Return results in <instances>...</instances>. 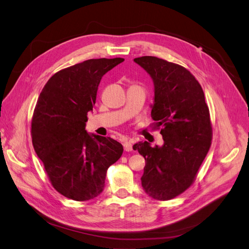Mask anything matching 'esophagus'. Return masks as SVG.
Returning <instances> with one entry per match:
<instances>
[{
    "mask_svg": "<svg viewBox=\"0 0 249 249\" xmlns=\"http://www.w3.org/2000/svg\"><path fill=\"white\" fill-rule=\"evenodd\" d=\"M124 148L125 152H131V150L133 149V147H132V143H131L130 141H125V142H124Z\"/></svg>",
    "mask_w": 249,
    "mask_h": 249,
    "instance_id": "1",
    "label": "esophagus"
}]
</instances>
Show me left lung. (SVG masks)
Segmentation results:
<instances>
[{
	"mask_svg": "<svg viewBox=\"0 0 249 249\" xmlns=\"http://www.w3.org/2000/svg\"><path fill=\"white\" fill-rule=\"evenodd\" d=\"M153 80L152 117L162 126V146L135 143L145 159L141 185L157 200H168L189 188L209 152L212 126L205 93L185 67L153 56L135 58Z\"/></svg>",
	"mask_w": 249,
	"mask_h": 249,
	"instance_id": "left-lung-1",
	"label": "left lung"
}]
</instances>
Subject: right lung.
Listing matches in <instances>:
<instances>
[{
  "instance_id": "add662e5",
  "label": "right lung",
  "mask_w": 249,
  "mask_h": 249,
  "mask_svg": "<svg viewBox=\"0 0 249 249\" xmlns=\"http://www.w3.org/2000/svg\"><path fill=\"white\" fill-rule=\"evenodd\" d=\"M124 58L89 59L56 72L44 85L32 118L36 155L55 189L72 200L103 192L108 168L123 155L116 140L87 133L102 77Z\"/></svg>"
}]
</instances>
